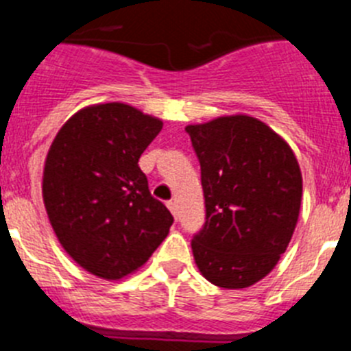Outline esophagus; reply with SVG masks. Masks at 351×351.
Here are the masks:
<instances>
[{"label":"esophagus","mask_w":351,"mask_h":351,"mask_svg":"<svg viewBox=\"0 0 351 351\" xmlns=\"http://www.w3.org/2000/svg\"><path fill=\"white\" fill-rule=\"evenodd\" d=\"M167 207H169L170 213L173 214V218L178 219V206H176V202H172V200H170V202H167Z\"/></svg>","instance_id":"1"}]
</instances>
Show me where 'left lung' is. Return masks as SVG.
<instances>
[{"instance_id": "8db88e82", "label": "left lung", "mask_w": 351, "mask_h": 351, "mask_svg": "<svg viewBox=\"0 0 351 351\" xmlns=\"http://www.w3.org/2000/svg\"><path fill=\"white\" fill-rule=\"evenodd\" d=\"M186 133L206 198V223L191 239L197 267L216 287H251L274 269L295 230L302 197L295 154L250 116L218 117Z\"/></svg>"}]
</instances>
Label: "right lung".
<instances>
[{"label": "right lung", "instance_id": "right-lung-1", "mask_svg": "<svg viewBox=\"0 0 351 351\" xmlns=\"http://www.w3.org/2000/svg\"><path fill=\"white\" fill-rule=\"evenodd\" d=\"M161 126L130 105H95L70 117L49 149L42 186L49 219L91 274L121 280L169 235L173 216L151 197L138 167Z\"/></svg>", "mask_w": 351, "mask_h": 351}]
</instances>
